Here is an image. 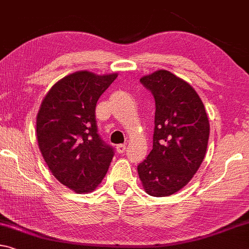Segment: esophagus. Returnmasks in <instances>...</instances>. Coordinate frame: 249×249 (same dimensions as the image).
<instances>
[{
	"label": "esophagus",
	"instance_id": "34e87169",
	"mask_svg": "<svg viewBox=\"0 0 249 249\" xmlns=\"http://www.w3.org/2000/svg\"><path fill=\"white\" fill-rule=\"evenodd\" d=\"M116 151H117V153H120V154L124 153L126 151V145L125 144H118L116 146Z\"/></svg>",
	"mask_w": 249,
	"mask_h": 249
}]
</instances>
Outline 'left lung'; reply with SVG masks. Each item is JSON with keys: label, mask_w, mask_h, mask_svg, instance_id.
<instances>
[{"label": "left lung", "mask_w": 249, "mask_h": 249, "mask_svg": "<svg viewBox=\"0 0 249 249\" xmlns=\"http://www.w3.org/2000/svg\"><path fill=\"white\" fill-rule=\"evenodd\" d=\"M155 100L153 149L137 166L146 193L169 196L183 188L202 164L210 122L196 90L168 71L141 78Z\"/></svg>", "instance_id": "1"}]
</instances>
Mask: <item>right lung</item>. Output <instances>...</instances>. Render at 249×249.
<instances>
[{
	"label": "right lung",
	"mask_w": 249,
	"mask_h": 249,
	"mask_svg": "<svg viewBox=\"0 0 249 249\" xmlns=\"http://www.w3.org/2000/svg\"><path fill=\"white\" fill-rule=\"evenodd\" d=\"M116 77L88 71L68 75L53 85L37 113L43 159L56 179L76 193L94 191L115 154L98 134L95 107Z\"/></svg>",
	"instance_id": "obj_1"
}]
</instances>
